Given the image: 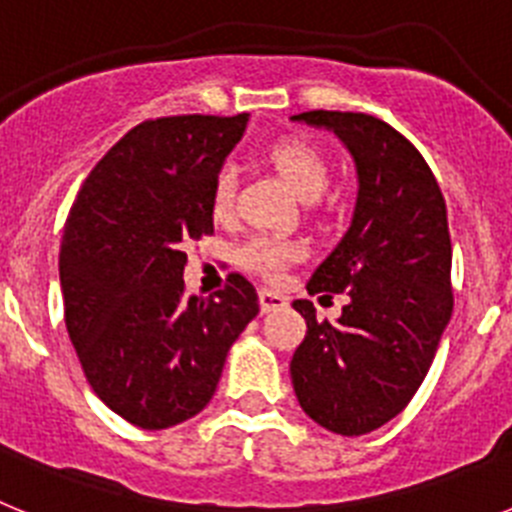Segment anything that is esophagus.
I'll return each instance as SVG.
<instances>
[{
    "mask_svg": "<svg viewBox=\"0 0 512 512\" xmlns=\"http://www.w3.org/2000/svg\"><path fill=\"white\" fill-rule=\"evenodd\" d=\"M259 305H261V312H271V310H282V307H287V297L279 295V292H274V289H259Z\"/></svg>",
    "mask_w": 512,
    "mask_h": 512,
    "instance_id": "esophagus-1",
    "label": "esophagus"
}]
</instances>
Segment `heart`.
<instances>
[{"label":"heart","mask_w":512,"mask_h":512,"mask_svg":"<svg viewBox=\"0 0 512 512\" xmlns=\"http://www.w3.org/2000/svg\"><path fill=\"white\" fill-rule=\"evenodd\" d=\"M271 164L279 171L292 192L300 200H318L328 184V158L312 146L310 140L284 138L269 153ZM235 197V169L233 166H220L212 182L210 207L215 217H228L233 210ZM300 256V248L289 241H271V238H251L243 243L235 253L238 264L251 274H259L266 279H277L292 261Z\"/></svg>","instance_id":"obj_1"}]
</instances>
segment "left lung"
<instances>
[{"mask_svg": "<svg viewBox=\"0 0 512 512\" xmlns=\"http://www.w3.org/2000/svg\"><path fill=\"white\" fill-rule=\"evenodd\" d=\"M292 120L333 130L359 174L354 220L307 292H348L338 323L310 300L289 374L300 408L325 431L364 436L395 418L431 369L451 320V235L431 166L392 125L364 112L312 110Z\"/></svg>", "mask_w": 512, "mask_h": 512, "instance_id": "8db88e82", "label": "left lung"}]
</instances>
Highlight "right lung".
Listing matches in <instances>:
<instances>
[{
    "label": "right lung",
    "mask_w": 512,
    "mask_h": 512,
    "mask_svg": "<svg viewBox=\"0 0 512 512\" xmlns=\"http://www.w3.org/2000/svg\"><path fill=\"white\" fill-rule=\"evenodd\" d=\"M248 115H176L135 125L87 176L63 228L66 330L99 400L161 431L215 395L225 356L259 315L230 274L215 297L184 295V248L212 233L217 169Z\"/></svg>",
    "instance_id": "obj_1"
}]
</instances>
